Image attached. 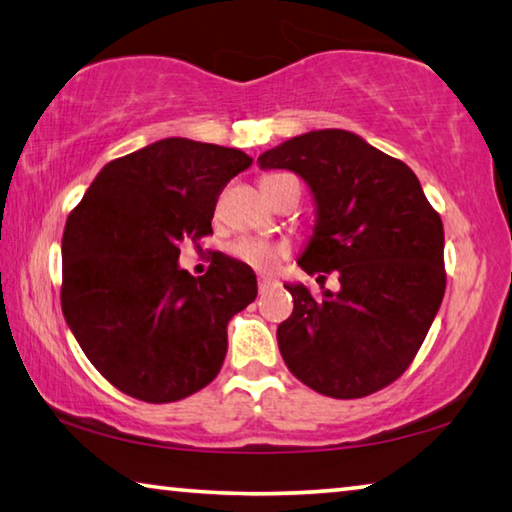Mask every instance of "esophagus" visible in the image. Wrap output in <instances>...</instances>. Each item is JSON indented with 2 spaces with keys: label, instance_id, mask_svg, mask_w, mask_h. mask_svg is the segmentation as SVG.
Listing matches in <instances>:
<instances>
[{
  "label": "esophagus",
  "instance_id": "1",
  "mask_svg": "<svg viewBox=\"0 0 512 512\" xmlns=\"http://www.w3.org/2000/svg\"><path fill=\"white\" fill-rule=\"evenodd\" d=\"M273 287V280L271 277H259L257 280V289H259V293H264V291H268Z\"/></svg>",
  "mask_w": 512,
  "mask_h": 512
}]
</instances>
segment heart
I'll list each match as a JSON object with an SVG mask.
<instances>
[{"label": "heart", "mask_w": 512, "mask_h": 512, "mask_svg": "<svg viewBox=\"0 0 512 512\" xmlns=\"http://www.w3.org/2000/svg\"><path fill=\"white\" fill-rule=\"evenodd\" d=\"M287 176L289 173H268V176L262 178V189L266 198H271L273 187ZM228 253L235 259H239L241 264L255 268L259 273H268L273 271L277 262H280V257L284 255V248L259 237H244V239L232 241L228 246Z\"/></svg>", "instance_id": "1"}]
</instances>
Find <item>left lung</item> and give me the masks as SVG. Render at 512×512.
<instances>
[{
	"mask_svg": "<svg viewBox=\"0 0 512 512\" xmlns=\"http://www.w3.org/2000/svg\"><path fill=\"white\" fill-rule=\"evenodd\" d=\"M257 164L309 185L316 225L298 264L341 282L320 296L284 284L293 296V314L277 327L284 363L336 400L381 391L411 366L443 302V221L402 160L350 131L291 137Z\"/></svg>",
	"mask_w": 512,
	"mask_h": 512,
	"instance_id": "obj_1",
	"label": "left lung"
}]
</instances>
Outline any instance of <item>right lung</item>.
Masks as SVG:
<instances>
[{
	"instance_id": "right-lung-1",
	"label": "right lung",
	"mask_w": 512,
	"mask_h": 512,
	"mask_svg": "<svg viewBox=\"0 0 512 512\" xmlns=\"http://www.w3.org/2000/svg\"><path fill=\"white\" fill-rule=\"evenodd\" d=\"M250 164L239 149L167 137L108 162L69 212L60 305L121 393L178 402L219 375L228 323L257 298V277L225 255L194 277L178 255L212 235L219 194Z\"/></svg>"
}]
</instances>
